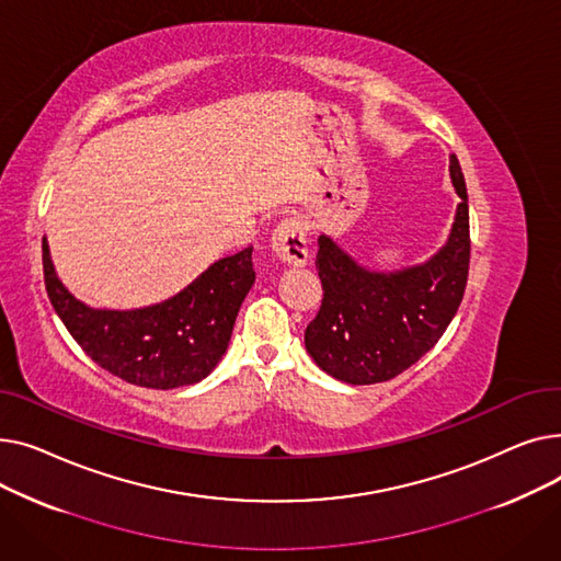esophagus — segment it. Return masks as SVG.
Wrapping results in <instances>:
<instances>
[{
  "label": "esophagus",
  "instance_id": "1",
  "mask_svg": "<svg viewBox=\"0 0 561 561\" xmlns=\"http://www.w3.org/2000/svg\"><path fill=\"white\" fill-rule=\"evenodd\" d=\"M273 254L286 265H305L309 250H307V231L298 218L282 220L271 239Z\"/></svg>",
  "mask_w": 561,
  "mask_h": 561
}]
</instances>
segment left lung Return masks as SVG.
I'll return each instance as SVG.
<instances>
[{"label": "left lung", "mask_w": 561, "mask_h": 561, "mask_svg": "<svg viewBox=\"0 0 561 561\" xmlns=\"http://www.w3.org/2000/svg\"><path fill=\"white\" fill-rule=\"evenodd\" d=\"M450 176L461 197L448 243L427 263L398 273H370L330 236L318 239L316 271L322 305L305 345L328 375L347 385H377L414 366L444 336L468 279V195L457 157Z\"/></svg>", "instance_id": "1"}]
</instances>
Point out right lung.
Instances as JSON below:
<instances>
[{"label":"right lung","mask_w":561,"mask_h":561,"mask_svg":"<svg viewBox=\"0 0 561 561\" xmlns=\"http://www.w3.org/2000/svg\"><path fill=\"white\" fill-rule=\"evenodd\" d=\"M49 302L81 350L111 375L145 389L197 385L222 359L254 284L252 248L209 265L174 298L131 311L93 309L56 277L43 239Z\"/></svg>","instance_id":"obj_1"}]
</instances>
